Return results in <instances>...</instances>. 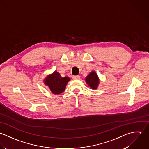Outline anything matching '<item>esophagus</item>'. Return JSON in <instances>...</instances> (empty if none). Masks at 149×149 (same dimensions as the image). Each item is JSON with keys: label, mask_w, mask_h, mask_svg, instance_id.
<instances>
[{"label": "esophagus", "mask_w": 149, "mask_h": 149, "mask_svg": "<svg viewBox=\"0 0 149 149\" xmlns=\"http://www.w3.org/2000/svg\"><path fill=\"white\" fill-rule=\"evenodd\" d=\"M72 78L74 79H79L80 78V76L79 75H74L72 77Z\"/></svg>", "instance_id": "34e87169"}]
</instances>
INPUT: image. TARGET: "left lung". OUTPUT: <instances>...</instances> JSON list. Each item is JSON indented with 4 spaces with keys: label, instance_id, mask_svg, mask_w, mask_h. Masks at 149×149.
I'll return each instance as SVG.
<instances>
[{
    "label": "left lung",
    "instance_id": "8db88e82",
    "mask_svg": "<svg viewBox=\"0 0 149 149\" xmlns=\"http://www.w3.org/2000/svg\"><path fill=\"white\" fill-rule=\"evenodd\" d=\"M86 82L90 87L93 89H96L99 84V79L97 74L94 71H92L88 75L86 78Z\"/></svg>",
    "mask_w": 149,
    "mask_h": 149
}]
</instances>
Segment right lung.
Segmentation results:
<instances>
[{
    "label": "right lung",
    "instance_id": "right-lung-1",
    "mask_svg": "<svg viewBox=\"0 0 149 149\" xmlns=\"http://www.w3.org/2000/svg\"><path fill=\"white\" fill-rule=\"evenodd\" d=\"M70 80L68 77H61L59 72L55 71L46 78L45 84L49 86L52 93L58 94L64 91L65 86Z\"/></svg>",
    "mask_w": 149,
    "mask_h": 149
}]
</instances>
